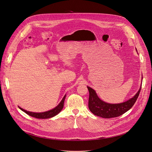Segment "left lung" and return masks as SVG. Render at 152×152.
Masks as SVG:
<instances>
[{
  "mask_svg": "<svg viewBox=\"0 0 152 152\" xmlns=\"http://www.w3.org/2000/svg\"><path fill=\"white\" fill-rule=\"evenodd\" d=\"M141 86L142 85L136 95L132 99L125 102L117 104L108 103L102 101L99 98L94 89L87 86L89 92L88 101L89 109L94 115L103 118L110 119L121 115L132 108L138 98Z\"/></svg>",
  "mask_w": 152,
  "mask_h": 152,
  "instance_id": "8db88e82",
  "label": "left lung"
}]
</instances>
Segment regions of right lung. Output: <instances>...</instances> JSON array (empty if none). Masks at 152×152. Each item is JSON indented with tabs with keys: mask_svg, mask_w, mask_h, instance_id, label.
Listing matches in <instances>:
<instances>
[{
	"mask_svg": "<svg viewBox=\"0 0 152 152\" xmlns=\"http://www.w3.org/2000/svg\"><path fill=\"white\" fill-rule=\"evenodd\" d=\"M65 98H66V95L64 96V97L63 98V99L60 102V103L58 104V105H57L55 108H54L53 109L49 110L48 111H45V112H43V113H33V112H30V111H27L24 109L21 108L19 107V108L22 111L25 112L28 115H29L31 117H33V118H35L37 119H49V118H52V117H54L55 115H57L62 110V109L64 107V102Z\"/></svg>",
	"mask_w": 152,
	"mask_h": 152,
	"instance_id": "1",
	"label": "right lung"
}]
</instances>
